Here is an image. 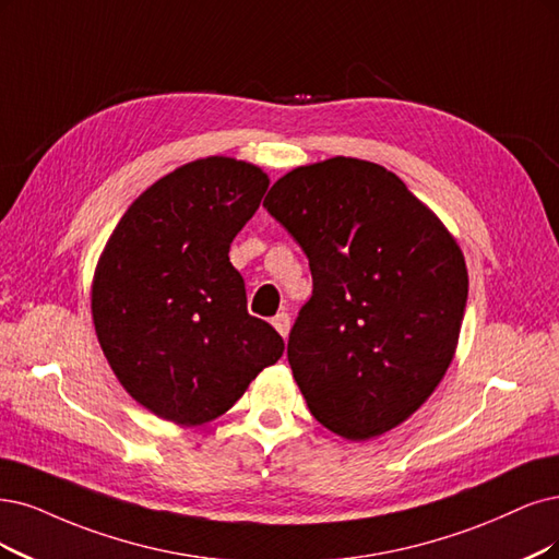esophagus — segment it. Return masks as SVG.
<instances>
[{"instance_id": "obj_1", "label": "esophagus", "mask_w": 559, "mask_h": 559, "mask_svg": "<svg viewBox=\"0 0 559 559\" xmlns=\"http://www.w3.org/2000/svg\"><path fill=\"white\" fill-rule=\"evenodd\" d=\"M272 324L276 326V332H278L283 338H287V332H290V316H287V313H278V316L272 318Z\"/></svg>"}]
</instances>
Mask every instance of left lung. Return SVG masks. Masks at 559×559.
I'll use <instances>...</instances> for the list:
<instances>
[{
  "instance_id": "1",
  "label": "left lung",
  "mask_w": 559,
  "mask_h": 559,
  "mask_svg": "<svg viewBox=\"0 0 559 559\" xmlns=\"http://www.w3.org/2000/svg\"><path fill=\"white\" fill-rule=\"evenodd\" d=\"M262 206L311 266L313 295L287 341L308 409L347 440L403 424L456 353L467 304L459 243L394 173L359 158L287 173Z\"/></svg>"
}]
</instances>
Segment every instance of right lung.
Wrapping results in <instances>:
<instances>
[{"instance_id":"add662e5","label":"right lung","mask_w":559,"mask_h":559,"mask_svg":"<svg viewBox=\"0 0 559 559\" xmlns=\"http://www.w3.org/2000/svg\"><path fill=\"white\" fill-rule=\"evenodd\" d=\"M266 186L260 168L235 158L181 165L129 206L98 260L92 316L103 355L163 419L221 417L283 355L276 329L248 316L227 258Z\"/></svg>"}]
</instances>
